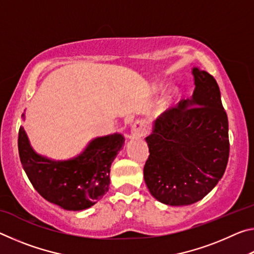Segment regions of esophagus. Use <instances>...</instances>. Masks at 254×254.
<instances>
[{"mask_svg":"<svg viewBox=\"0 0 254 254\" xmlns=\"http://www.w3.org/2000/svg\"><path fill=\"white\" fill-rule=\"evenodd\" d=\"M149 124L145 120H136V121L132 124V131L137 136H143L147 134Z\"/></svg>","mask_w":254,"mask_h":254,"instance_id":"34e87169","label":"esophagus"}]
</instances>
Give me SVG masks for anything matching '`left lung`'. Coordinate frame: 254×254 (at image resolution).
<instances>
[{"label": "left lung", "mask_w": 254, "mask_h": 254, "mask_svg": "<svg viewBox=\"0 0 254 254\" xmlns=\"http://www.w3.org/2000/svg\"><path fill=\"white\" fill-rule=\"evenodd\" d=\"M192 74V97L168 107L145 139L150 154L144 182L154 198L171 206L203 199L229 161V120L220 88L207 71L194 68Z\"/></svg>", "instance_id": "8db88e82"}]
</instances>
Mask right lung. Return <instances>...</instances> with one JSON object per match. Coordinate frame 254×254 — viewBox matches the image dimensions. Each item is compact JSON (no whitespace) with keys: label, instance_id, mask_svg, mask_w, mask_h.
Returning a JSON list of instances; mask_svg holds the SVG:
<instances>
[{"label":"right lung","instance_id":"add662e5","mask_svg":"<svg viewBox=\"0 0 254 254\" xmlns=\"http://www.w3.org/2000/svg\"><path fill=\"white\" fill-rule=\"evenodd\" d=\"M124 141L121 134L97 137L72 160L51 161L33 152L20 127L18 148L21 163L34 189L51 204L80 210L91 207L109 190L111 165Z\"/></svg>","mask_w":254,"mask_h":254}]
</instances>
